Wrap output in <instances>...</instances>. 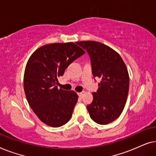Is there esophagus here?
<instances>
[{"label":"esophagus","mask_w":156,"mask_h":156,"mask_svg":"<svg viewBox=\"0 0 156 156\" xmlns=\"http://www.w3.org/2000/svg\"><path fill=\"white\" fill-rule=\"evenodd\" d=\"M85 94V91H82V92H80V93H78V95H79V97H80L81 99H82V98L83 97V96H84Z\"/></svg>","instance_id":"obj_1"}]
</instances>
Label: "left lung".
Segmentation results:
<instances>
[{"mask_svg":"<svg viewBox=\"0 0 156 156\" xmlns=\"http://www.w3.org/2000/svg\"><path fill=\"white\" fill-rule=\"evenodd\" d=\"M77 44L90 57L94 76L101 79L87 110L94 122L108 124L119 118L126 102L129 89L126 66L120 55L106 44L96 41H81Z\"/></svg>","mask_w":156,"mask_h":156,"instance_id":"obj_1","label":"left lung"}]
</instances>
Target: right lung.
I'll return each mask as SVG.
<instances>
[{
    "label": "right lung",
    "mask_w": 156,
    "mask_h": 156,
    "mask_svg": "<svg viewBox=\"0 0 156 156\" xmlns=\"http://www.w3.org/2000/svg\"><path fill=\"white\" fill-rule=\"evenodd\" d=\"M77 43L45 44L36 50L27 61L24 74L27 102L40 120L50 126L59 127L67 123L77 102L75 91L56 86L57 77L85 53Z\"/></svg>",
    "instance_id": "right-lung-1"
}]
</instances>
